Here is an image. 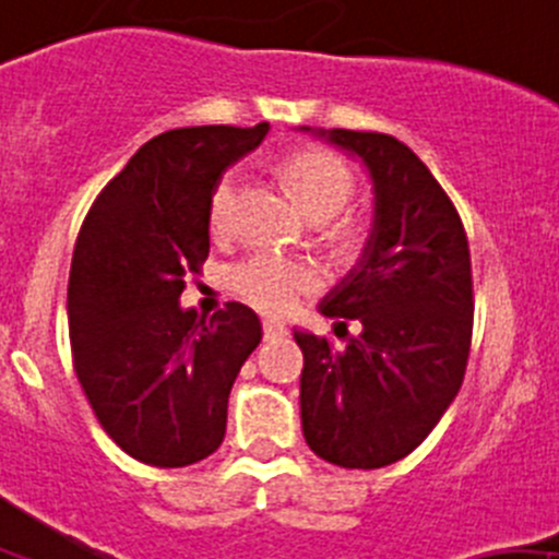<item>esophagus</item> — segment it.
Wrapping results in <instances>:
<instances>
[{"label":"esophagus","instance_id":"34e87169","mask_svg":"<svg viewBox=\"0 0 559 559\" xmlns=\"http://www.w3.org/2000/svg\"><path fill=\"white\" fill-rule=\"evenodd\" d=\"M263 336H266V338H282V336H287L285 322H277V320H263Z\"/></svg>","mask_w":559,"mask_h":559}]
</instances>
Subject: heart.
Masks as SVG:
<instances>
[{
	"label": "heart",
	"mask_w": 559,
	"mask_h": 559,
	"mask_svg": "<svg viewBox=\"0 0 559 559\" xmlns=\"http://www.w3.org/2000/svg\"><path fill=\"white\" fill-rule=\"evenodd\" d=\"M287 177L301 199L304 210L314 221H331L355 193V177L338 155L328 151H307L287 160ZM239 199V175L228 171L217 182L210 201L212 231H226L231 226L234 210ZM228 285L237 296L250 301L261 312L282 314L290 312L307 293L320 287V272L314 263L301 258L255 252L245 261L234 263L228 272Z\"/></svg>",
	"instance_id": "b5f03b06"
}]
</instances>
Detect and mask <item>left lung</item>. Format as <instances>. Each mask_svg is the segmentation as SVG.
<instances>
[{
  "label": "left lung",
  "instance_id": "left-lung-1",
  "mask_svg": "<svg viewBox=\"0 0 559 559\" xmlns=\"http://www.w3.org/2000/svg\"><path fill=\"white\" fill-rule=\"evenodd\" d=\"M298 131L358 158L373 193L364 252L320 301L325 318L358 320L360 333L342 353L293 333L304 353V439L333 465L382 468L423 444L463 384L474 328L468 239L450 195L404 142Z\"/></svg>",
  "mask_w": 559,
  "mask_h": 559
}]
</instances>
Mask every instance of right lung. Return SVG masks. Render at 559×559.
<instances>
[{
    "label": "right lung",
    "mask_w": 559,
    "mask_h": 559,
    "mask_svg": "<svg viewBox=\"0 0 559 559\" xmlns=\"http://www.w3.org/2000/svg\"><path fill=\"white\" fill-rule=\"evenodd\" d=\"M269 123L191 126L153 136L85 215L69 272L74 371L109 439L155 468L223 444L228 395L261 344L245 304L204 318L180 307L186 274L210 255V201L223 171Z\"/></svg>",
    "instance_id": "1"
}]
</instances>
